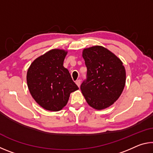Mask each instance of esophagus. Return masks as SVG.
<instances>
[{
    "instance_id": "obj_1",
    "label": "esophagus",
    "mask_w": 153,
    "mask_h": 153,
    "mask_svg": "<svg viewBox=\"0 0 153 153\" xmlns=\"http://www.w3.org/2000/svg\"><path fill=\"white\" fill-rule=\"evenodd\" d=\"M76 84L77 85V86L79 87L80 86V84H81V80L77 79V80H76Z\"/></svg>"
}]
</instances>
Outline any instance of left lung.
Masks as SVG:
<instances>
[{
	"label": "left lung",
	"instance_id": "8db88e82",
	"mask_svg": "<svg viewBox=\"0 0 153 153\" xmlns=\"http://www.w3.org/2000/svg\"><path fill=\"white\" fill-rule=\"evenodd\" d=\"M82 56L87 74L80 89L85 99L97 110L108 107L118 99L125 86L126 70L122 62L100 46L84 49Z\"/></svg>",
	"mask_w": 153,
	"mask_h": 153
}]
</instances>
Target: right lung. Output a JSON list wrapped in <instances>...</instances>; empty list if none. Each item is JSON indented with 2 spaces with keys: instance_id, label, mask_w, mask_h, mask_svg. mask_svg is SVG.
<instances>
[{
  "instance_id": "right-lung-1",
  "label": "right lung",
  "mask_w": 153,
  "mask_h": 153,
  "mask_svg": "<svg viewBox=\"0 0 153 153\" xmlns=\"http://www.w3.org/2000/svg\"><path fill=\"white\" fill-rule=\"evenodd\" d=\"M67 52L53 49L31 64L27 73V86L36 102L45 109L58 111L68 102L78 87L63 67Z\"/></svg>"
}]
</instances>
